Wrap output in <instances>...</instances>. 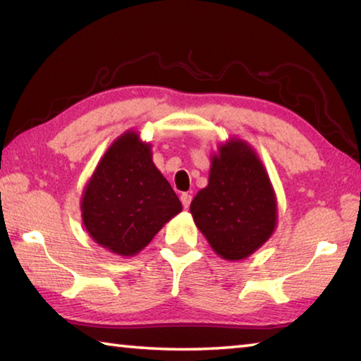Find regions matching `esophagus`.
I'll return each mask as SVG.
<instances>
[{"instance_id":"1","label":"esophagus","mask_w":361,"mask_h":361,"mask_svg":"<svg viewBox=\"0 0 361 361\" xmlns=\"http://www.w3.org/2000/svg\"><path fill=\"white\" fill-rule=\"evenodd\" d=\"M180 199H181L183 207H185V208H189V205H191V200H192V195H191V194H188V192H183Z\"/></svg>"}]
</instances>
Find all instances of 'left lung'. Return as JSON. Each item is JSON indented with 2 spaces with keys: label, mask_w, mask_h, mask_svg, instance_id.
Segmentation results:
<instances>
[{
  "label": "left lung",
  "mask_w": 361,
  "mask_h": 361,
  "mask_svg": "<svg viewBox=\"0 0 361 361\" xmlns=\"http://www.w3.org/2000/svg\"><path fill=\"white\" fill-rule=\"evenodd\" d=\"M191 213L216 254L240 260L270 238L276 226V200L255 153L245 142L221 147L208 186L191 202Z\"/></svg>",
  "instance_id": "obj_1"
}]
</instances>
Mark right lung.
I'll return each mask as SVG.
<instances>
[{
    "mask_svg": "<svg viewBox=\"0 0 361 361\" xmlns=\"http://www.w3.org/2000/svg\"><path fill=\"white\" fill-rule=\"evenodd\" d=\"M181 212L172 186L154 167L148 143L134 133L118 139L85 188L82 218L96 243L134 255Z\"/></svg>",
    "mask_w": 361,
    "mask_h": 361,
    "instance_id": "1",
    "label": "right lung"
}]
</instances>
